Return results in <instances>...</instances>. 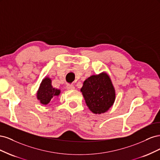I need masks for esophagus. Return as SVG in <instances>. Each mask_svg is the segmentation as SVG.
I'll list each match as a JSON object with an SVG mask.
<instances>
[{
  "mask_svg": "<svg viewBox=\"0 0 160 160\" xmlns=\"http://www.w3.org/2000/svg\"><path fill=\"white\" fill-rule=\"evenodd\" d=\"M67 89L68 90H73L75 89V86L73 85H70V84H68L67 85Z\"/></svg>",
  "mask_w": 160,
  "mask_h": 160,
  "instance_id": "34e87169",
  "label": "esophagus"
}]
</instances>
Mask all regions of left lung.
<instances>
[{
    "mask_svg": "<svg viewBox=\"0 0 160 160\" xmlns=\"http://www.w3.org/2000/svg\"><path fill=\"white\" fill-rule=\"evenodd\" d=\"M85 103L95 114L108 111L115 99V91L109 76L106 72L91 75L81 89Z\"/></svg>",
    "mask_w": 160,
    "mask_h": 160,
    "instance_id": "1",
    "label": "left lung"
}]
</instances>
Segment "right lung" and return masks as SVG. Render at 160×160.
<instances>
[{"label": "right lung", "instance_id": "right-lung-1", "mask_svg": "<svg viewBox=\"0 0 160 160\" xmlns=\"http://www.w3.org/2000/svg\"><path fill=\"white\" fill-rule=\"evenodd\" d=\"M61 90L54 88L51 85V79L46 77L42 79L37 91V98L42 105L49 104L54 97L59 96Z\"/></svg>", "mask_w": 160, "mask_h": 160}]
</instances>
